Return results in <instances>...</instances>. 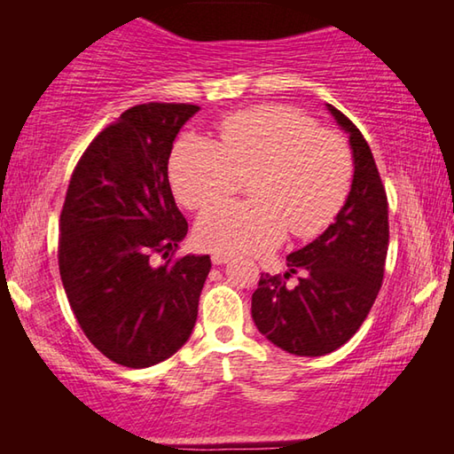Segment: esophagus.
Masks as SVG:
<instances>
[{
    "label": "esophagus",
    "instance_id": "esophagus-1",
    "mask_svg": "<svg viewBox=\"0 0 454 454\" xmlns=\"http://www.w3.org/2000/svg\"><path fill=\"white\" fill-rule=\"evenodd\" d=\"M228 260H230V256L228 254H222V252H214V254H212V264H216V266L226 264Z\"/></svg>",
    "mask_w": 454,
    "mask_h": 454
}]
</instances>
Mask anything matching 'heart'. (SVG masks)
Listing matches in <instances>:
<instances>
[{
  "instance_id": "heart-1",
  "label": "heart",
  "mask_w": 454,
  "mask_h": 454,
  "mask_svg": "<svg viewBox=\"0 0 454 454\" xmlns=\"http://www.w3.org/2000/svg\"><path fill=\"white\" fill-rule=\"evenodd\" d=\"M248 178L254 202L212 206L198 220L204 248L252 254L274 248L286 230L318 236L348 196L352 156L342 136L288 106L234 112L220 121V144L188 134L172 152V190L188 210L230 198Z\"/></svg>"
}]
</instances>
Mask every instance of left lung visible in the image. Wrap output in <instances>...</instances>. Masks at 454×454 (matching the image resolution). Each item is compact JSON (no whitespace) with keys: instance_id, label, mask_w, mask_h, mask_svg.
I'll return each instance as SVG.
<instances>
[{"instance_id":"1","label":"left lung","mask_w":454,"mask_h":454,"mask_svg":"<svg viewBox=\"0 0 454 454\" xmlns=\"http://www.w3.org/2000/svg\"><path fill=\"white\" fill-rule=\"evenodd\" d=\"M328 110L350 134L355 178L347 204L317 240L286 256V274H260L252 294L260 333L298 356L328 355L355 336L379 296L388 250V200L371 145L340 110Z\"/></svg>"}]
</instances>
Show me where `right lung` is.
<instances>
[{
    "label": "right lung",
    "mask_w": 454,
    "mask_h": 454,
    "mask_svg": "<svg viewBox=\"0 0 454 454\" xmlns=\"http://www.w3.org/2000/svg\"><path fill=\"white\" fill-rule=\"evenodd\" d=\"M194 104L148 102L106 126L75 164L59 214L58 264L88 340L116 364L170 358L192 334L210 256H178L188 222L168 160ZM156 255H170L153 267Z\"/></svg>",
    "instance_id": "1"
}]
</instances>
